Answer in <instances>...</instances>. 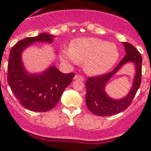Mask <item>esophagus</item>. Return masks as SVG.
Listing matches in <instances>:
<instances>
[{
	"label": "esophagus",
	"mask_w": 151,
	"mask_h": 151,
	"mask_svg": "<svg viewBox=\"0 0 151 151\" xmlns=\"http://www.w3.org/2000/svg\"><path fill=\"white\" fill-rule=\"evenodd\" d=\"M74 79L80 80V81H84V80H85V78H84L83 76H80V75H76V76H75V77H74Z\"/></svg>",
	"instance_id": "obj_1"
}]
</instances>
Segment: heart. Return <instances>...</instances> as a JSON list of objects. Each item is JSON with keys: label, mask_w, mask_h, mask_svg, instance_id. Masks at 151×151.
Masks as SVG:
<instances>
[{"label": "heart", "mask_w": 151, "mask_h": 151, "mask_svg": "<svg viewBox=\"0 0 151 151\" xmlns=\"http://www.w3.org/2000/svg\"><path fill=\"white\" fill-rule=\"evenodd\" d=\"M63 59L73 63H85V69L91 75L107 72L119 58L116 46L95 38H77L73 40L70 49L61 51Z\"/></svg>", "instance_id": "heart-1"}]
</instances>
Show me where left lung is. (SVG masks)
I'll list each match as a JSON object with an SVG mask.
<instances>
[{
	"label": "left lung",
	"instance_id": "1",
	"mask_svg": "<svg viewBox=\"0 0 151 151\" xmlns=\"http://www.w3.org/2000/svg\"><path fill=\"white\" fill-rule=\"evenodd\" d=\"M123 45L126 51V55L119 63L113 71L102 76L89 77L85 82V87L87 91L85 96L86 105L88 109L97 116H108L115 115L127 109L132 102V100L141 85L142 57L132 45L128 42H123ZM129 62H134L136 68V74L133 88L129 94L122 99H113L106 94L105 86L113 75L115 74L124 64Z\"/></svg>",
	"mask_w": 151,
	"mask_h": 151
}]
</instances>
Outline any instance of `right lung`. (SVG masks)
<instances>
[{"label": "right lung", "instance_id": "obj_1", "mask_svg": "<svg viewBox=\"0 0 151 151\" xmlns=\"http://www.w3.org/2000/svg\"><path fill=\"white\" fill-rule=\"evenodd\" d=\"M55 36L41 33L18 41L10 50L7 66V82L16 98L31 111L47 112L59 102L63 92L73 81V73L64 74L50 66L40 74H29L21 60L22 50L34 42L51 43Z\"/></svg>", "mask_w": 151, "mask_h": 151}]
</instances>
